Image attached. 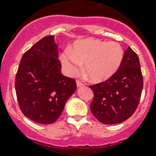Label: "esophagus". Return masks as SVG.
<instances>
[{
  "label": "esophagus",
  "mask_w": 156,
  "mask_h": 156,
  "mask_svg": "<svg viewBox=\"0 0 156 156\" xmlns=\"http://www.w3.org/2000/svg\"><path fill=\"white\" fill-rule=\"evenodd\" d=\"M76 84H77V87H83V83H81L80 81L78 80L76 81Z\"/></svg>",
  "instance_id": "34e87169"
}]
</instances>
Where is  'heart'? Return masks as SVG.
Wrapping results in <instances>:
<instances>
[{"label": "heart", "mask_w": 156, "mask_h": 156, "mask_svg": "<svg viewBox=\"0 0 156 156\" xmlns=\"http://www.w3.org/2000/svg\"><path fill=\"white\" fill-rule=\"evenodd\" d=\"M123 58L124 50L118 43L93 38L77 41L72 49H66L60 56L69 75L77 74L83 64V73L95 83L106 81L114 75Z\"/></svg>", "instance_id": "heart-1"}]
</instances>
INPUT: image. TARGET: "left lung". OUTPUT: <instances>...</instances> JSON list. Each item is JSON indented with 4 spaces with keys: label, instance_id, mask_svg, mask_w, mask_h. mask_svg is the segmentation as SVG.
I'll list each match as a JSON object with an SVG mask.
<instances>
[{
    "label": "left lung",
    "instance_id": "left-lung-1",
    "mask_svg": "<svg viewBox=\"0 0 156 156\" xmlns=\"http://www.w3.org/2000/svg\"><path fill=\"white\" fill-rule=\"evenodd\" d=\"M90 87L94 92L90 111L98 121L105 125L126 121L138 108L143 87L138 55L128 47L116 73Z\"/></svg>",
    "mask_w": 156,
    "mask_h": 156
}]
</instances>
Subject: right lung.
<instances>
[{
	"label": "right lung",
	"mask_w": 156,
	"mask_h": 156,
	"mask_svg": "<svg viewBox=\"0 0 156 156\" xmlns=\"http://www.w3.org/2000/svg\"><path fill=\"white\" fill-rule=\"evenodd\" d=\"M54 35L45 36L23 54L15 78L22 112L40 124L54 123L77 89L74 79L61 74Z\"/></svg>",
	"instance_id": "1"
}]
</instances>
